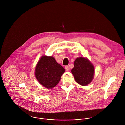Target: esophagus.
Returning a JSON list of instances; mask_svg holds the SVG:
<instances>
[{"instance_id":"34e87169","label":"esophagus","mask_w":125,"mask_h":125,"mask_svg":"<svg viewBox=\"0 0 125 125\" xmlns=\"http://www.w3.org/2000/svg\"><path fill=\"white\" fill-rule=\"evenodd\" d=\"M65 69L66 71H68L69 70V67L68 66H66L65 67Z\"/></svg>"}]
</instances>
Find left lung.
Segmentation results:
<instances>
[{
    "mask_svg": "<svg viewBox=\"0 0 125 125\" xmlns=\"http://www.w3.org/2000/svg\"><path fill=\"white\" fill-rule=\"evenodd\" d=\"M94 72V67L87 58L78 57L75 59L72 73L78 83L83 86L89 84L93 79Z\"/></svg>",
    "mask_w": 125,
    "mask_h": 125,
    "instance_id": "left-lung-1",
    "label": "left lung"
}]
</instances>
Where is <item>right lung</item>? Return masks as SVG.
I'll return each mask as SVG.
<instances>
[{
    "mask_svg": "<svg viewBox=\"0 0 125 125\" xmlns=\"http://www.w3.org/2000/svg\"><path fill=\"white\" fill-rule=\"evenodd\" d=\"M35 75L38 82L46 88H52L59 82L65 69L52 56H42L38 62Z\"/></svg>",
    "mask_w": 125,
    "mask_h": 125,
    "instance_id": "obj_1",
    "label": "right lung"
}]
</instances>
